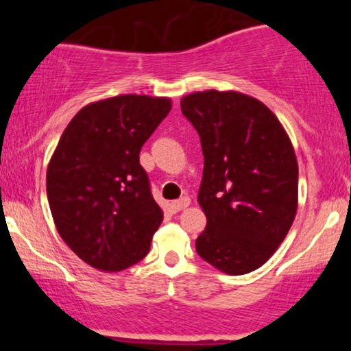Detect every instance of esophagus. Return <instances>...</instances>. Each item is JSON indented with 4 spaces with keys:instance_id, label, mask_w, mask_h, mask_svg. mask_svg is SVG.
<instances>
[{
    "instance_id": "34e87169",
    "label": "esophagus",
    "mask_w": 351,
    "mask_h": 351,
    "mask_svg": "<svg viewBox=\"0 0 351 351\" xmlns=\"http://www.w3.org/2000/svg\"><path fill=\"white\" fill-rule=\"evenodd\" d=\"M171 211L173 213H178V211H183V209H186L189 206V198L188 196H183V198L176 199V201H171Z\"/></svg>"
}]
</instances>
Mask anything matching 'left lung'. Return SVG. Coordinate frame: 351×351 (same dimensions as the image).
<instances>
[{"instance_id": "obj_1", "label": "left lung", "mask_w": 351, "mask_h": 351, "mask_svg": "<svg viewBox=\"0 0 351 351\" xmlns=\"http://www.w3.org/2000/svg\"><path fill=\"white\" fill-rule=\"evenodd\" d=\"M180 104L204 156L198 203L208 223L196 252L229 276L256 271L295 219L299 165L291 138L271 108L241 92H193Z\"/></svg>"}]
</instances>
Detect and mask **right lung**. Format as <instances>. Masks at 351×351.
<instances>
[{
    "label": "right lung",
    "mask_w": 351,
    "mask_h": 351,
    "mask_svg": "<svg viewBox=\"0 0 351 351\" xmlns=\"http://www.w3.org/2000/svg\"><path fill=\"white\" fill-rule=\"evenodd\" d=\"M171 110L168 97L117 95L82 107L47 165V201L62 241L94 269L143 259L163 221L140 150Z\"/></svg>",
    "instance_id": "obj_1"
}]
</instances>
